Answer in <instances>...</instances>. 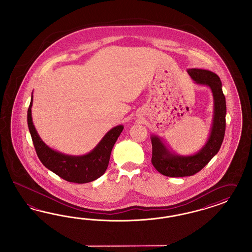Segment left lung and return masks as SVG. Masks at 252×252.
<instances>
[{"mask_svg": "<svg viewBox=\"0 0 252 252\" xmlns=\"http://www.w3.org/2000/svg\"><path fill=\"white\" fill-rule=\"evenodd\" d=\"M188 73L197 84L206 85L212 90L214 103L213 126L206 144L198 153L190 156L173 154L160 138L157 136L152 137V163L161 175L170 177L193 176L199 172L219 152L225 132L226 103L220 77L214 72L204 69H189Z\"/></svg>", "mask_w": 252, "mask_h": 252, "instance_id": "left-lung-1", "label": "left lung"}]
</instances>
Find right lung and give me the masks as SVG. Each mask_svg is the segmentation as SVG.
Masks as SVG:
<instances>
[{
  "label": "right lung",
  "mask_w": 252,
  "mask_h": 252,
  "mask_svg": "<svg viewBox=\"0 0 252 252\" xmlns=\"http://www.w3.org/2000/svg\"><path fill=\"white\" fill-rule=\"evenodd\" d=\"M32 101L33 98L31 96V104L28 110V125L36 153L42 164L63 179L72 183H89L102 176L108 167L113 147L124 126H117L107 132L99 144L86 155H65L49 148L38 136L32 122Z\"/></svg>",
  "instance_id": "add662e5"
}]
</instances>
